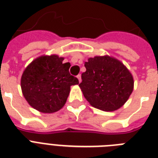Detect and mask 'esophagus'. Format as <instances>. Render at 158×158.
Returning <instances> with one entry per match:
<instances>
[{
    "label": "esophagus",
    "instance_id": "1",
    "mask_svg": "<svg viewBox=\"0 0 158 158\" xmlns=\"http://www.w3.org/2000/svg\"><path fill=\"white\" fill-rule=\"evenodd\" d=\"M77 78H78V79H79V83H80V82H81V74H78V75H77Z\"/></svg>",
    "mask_w": 158,
    "mask_h": 158
}]
</instances>
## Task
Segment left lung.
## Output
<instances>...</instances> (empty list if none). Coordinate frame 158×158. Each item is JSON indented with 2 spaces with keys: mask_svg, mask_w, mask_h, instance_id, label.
<instances>
[{
  "mask_svg": "<svg viewBox=\"0 0 158 158\" xmlns=\"http://www.w3.org/2000/svg\"><path fill=\"white\" fill-rule=\"evenodd\" d=\"M79 84L92 106L104 111L118 110L127 102L134 89L130 70L119 60L109 56L90 57Z\"/></svg>",
  "mask_w": 158,
  "mask_h": 158,
  "instance_id": "8db88e82",
  "label": "left lung"
}]
</instances>
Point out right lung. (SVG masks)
Wrapping results in <instances>:
<instances>
[{"instance_id": "add662e5", "label": "right lung", "mask_w": 158, "mask_h": 158, "mask_svg": "<svg viewBox=\"0 0 158 158\" xmlns=\"http://www.w3.org/2000/svg\"><path fill=\"white\" fill-rule=\"evenodd\" d=\"M57 55L41 56L26 67L21 77V89L28 103L42 113L60 110L66 102L70 86L79 80L70 75L69 62Z\"/></svg>"}]
</instances>
